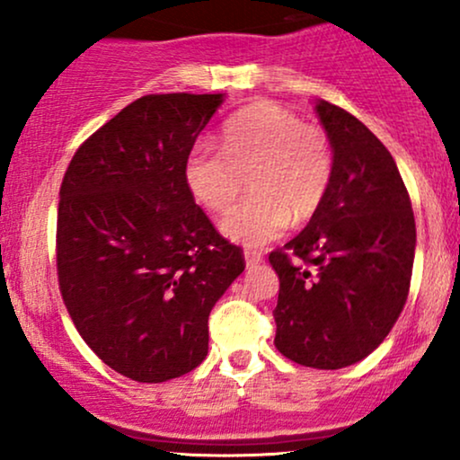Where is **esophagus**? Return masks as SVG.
<instances>
[{
  "mask_svg": "<svg viewBox=\"0 0 460 460\" xmlns=\"http://www.w3.org/2000/svg\"><path fill=\"white\" fill-rule=\"evenodd\" d=\"M244 257H246V266L248 268L257 266V263L263 261V252L261 251H251V248H246Z\"/></svg>",
  "mask_w": 460,
  "mask_h": 460,
  "instance_id": "obj_1",
  "label": "esophagus"
}]
</instances>
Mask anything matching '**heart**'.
<instances>
[{"label":"heart","mask_w":460,"mask_h":460,"mask_svg":"<svg viewBox=\"0 0 460 460\" xmlns=\"http://www.w3.org/2000/svg\"><path fill=\"white\" fill-rule=\"evenodd\" d=\"M335 172L329 134L303 123L274 102H260L226 120L223 149L197 142L183 175L192 197L209 212H226L244 190L251 197L226 214L225 234L246 246H261L305 223L324 205Z\"/></svg>","instance_id":"1"}]
</instances>
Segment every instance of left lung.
I'll return each mask as SVG.
<instances>
[{
    "label": "left lung",
    "instance_id": "left-lung-1",
    "mask_svg": "<svg viewBox=\"0 0 460 460\" xmlns=\"http://www.w3.org/2000/svg\"><path fill=\"white\" fill-rule=\"evenodd\" d=\"M335 153L324 205L268 255L283 357L340 369L376 350L402 314L415 257V216L392 153L357 116L318 102Z\"/></svg>",
    "mask_w": 460,
    "mask_h": 460
}]
</instances>
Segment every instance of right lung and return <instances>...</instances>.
I'll list each match as a JSON object with an SVG mask.
<instances>
[{"instance_id": "right-lung-1", "label": "right lung", "mask_w": 460, "mask_h": 460, "mask_svg": "<svg viewBox=\"0 0 460 460\" xmlns=\"http://www.w3.org/2000/svg\"><path fill=\"white\" fill-rule=\"evenodd\" d=\"M223 94L136 99L79 145L60 186L56 268L82 340L138 383L208 355L209 311L244 252L194 203L183 166Z\"/></svg>"}]
</instances>
